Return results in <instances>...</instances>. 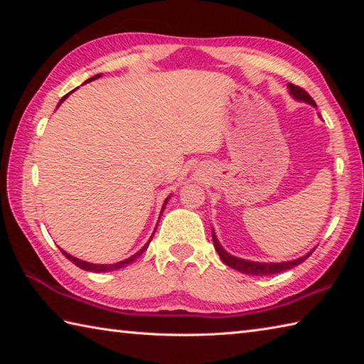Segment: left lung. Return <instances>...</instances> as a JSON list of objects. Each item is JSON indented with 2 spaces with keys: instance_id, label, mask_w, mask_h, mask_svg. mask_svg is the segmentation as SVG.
I'll return each mask as SVG.
<instances>
[{
  "instance_id": "obj_1",
  "label": "left lung",
  "mask_w": 364,
  "mask_h": 364,
  "mask_svg": "<svg viewBox=\"0 0 364 364\" xmlns=\"http://www.w3.org/2000/svg\"><path fill=\"white\" fill-rule=\"evenodd\" d=\"M289 90L291 94L296 97L297 100H301V102H306L310 103L313 106H316L314 100L310 97V94L305 89H301L299 86H296V84H289ZM213 242H214V247L215 250H218L220 259L225 262L227 266H230L231 269H236L239 270V272L242 274H247V275H258V277H262V275H274V274H280V272H284V270H288L291 267H296L297 264H300V262H304L308 257L313 252H310L308 255H305V257H301L299 259H294V261H288V262H275V264H267V262H253V261H245V259H241V258H236V257H231V255H228L225 250L222 249L218 237H215L214 231H213Z\"/></svg>"
}]
</instances>
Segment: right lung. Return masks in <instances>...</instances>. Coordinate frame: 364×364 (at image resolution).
I'll return each instance as SVG.
<instances>
[{
	"label": "right lung",
	"mask_w": 364,
	"mask_h": 364,
	"mask_svg": "<svg viewBox=\"0 0 364 364\" xmlns=\"http://www.w3.org/2000/svg\"><path fill=\"white\" fill-rule=\"evenodd\" d=\"M98 76L100 75H97V76H94V78H90V80H87L86 82H89V81H92V80H97L98 78ZM67 97V95H65ZM65 97L63 98V100H60V102H59V105L60 103H63L64 102V100H65ZM166 202H167V200H166ZM164 206H166V203H164ZM164 206H162V210H164ZM162 214V213H161ZM154 231H156V230H154ZM153 237V236H151ZM151 237H150V241H151ZM150 241L149 242H146V245H144V249H141V250H139L136 255H133V257H131V258H128V259H125V261H120V262H115V264H90V262H86V261H81V259H78V258H73L72 257V255H68V253H65L64 250H60V252H63L64 255H65V258L67 259H70L72 262H73V264L75 266H78L80 269H82V270H89V272H109V270H117V269H122V267H125V266H128V264H131V262H133V261H136L139 257H141V255L146 250V247H149V244H150Z\"/></svg>",
	"instance_id": "add662e5"
}]
</instances>
